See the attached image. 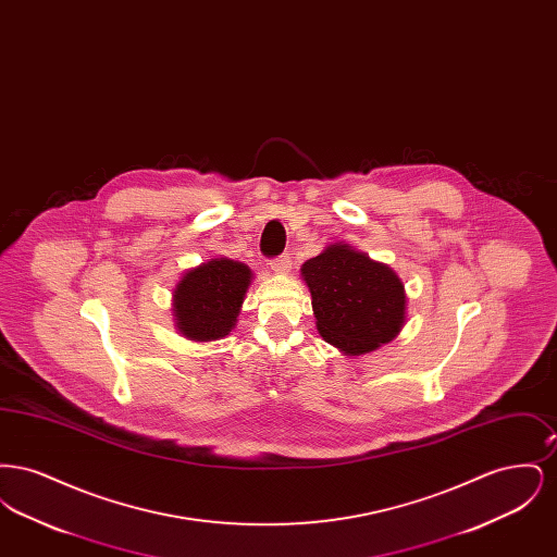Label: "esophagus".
<instances>
[{"label":"esophagus","mask_w":557,"mask_h":557,"mask_svg":"<svg viewBox=\"0 0 557 557\" xmlns=\"http://www.w3.org/2000/svg\"><path fill=\"white\" fill-rule=\"evenodd\" d=\"M269 265H271V269H273L275 273H288L292 267L290 257H288V255H282V257L273 259Z\"/></svg>","instance_id":"esophagus-1"}]
</instances>
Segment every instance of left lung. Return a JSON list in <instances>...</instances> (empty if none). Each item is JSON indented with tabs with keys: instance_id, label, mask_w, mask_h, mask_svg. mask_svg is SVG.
I'll list each match as a JSON object with an SVG mask.
<instances>
[{
	"instance_id": "obj_1",
	"label": "left lung",
	"mask_w": 557,
	"mask_h": 557,
	"mask_svg": "<svg viewBox=\"0 0 557 557\" xmlns=\"http://www.w3.org/2000/svg\"><path fill=\"white\" fill-rule=\"evenodd\" d=\"M300 275L311 292L319 334L345 355L371 352L405 325L400 277L348 244H330L302 265Z\"/></svg>"
}]
</instances>
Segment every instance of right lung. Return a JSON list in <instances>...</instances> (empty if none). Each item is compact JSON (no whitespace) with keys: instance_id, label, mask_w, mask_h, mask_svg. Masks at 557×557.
Masks as SVG:
<instances>
[{"instance_id":"add662e5","label":"right lung","mask_w":557,"mask_h":557,"mask_svg":"<svg viewBox=\"0 0 557 557\" xmlns=\"http://www.w3.org/2000/svg\"><path fill=\"white\" fill-rule=\"evenodd\" d=\"M250 280V267L225 257L186 271L173 290L177 330L196 343L225 338L236 327Z\"/></svg>"}]
</instances>
